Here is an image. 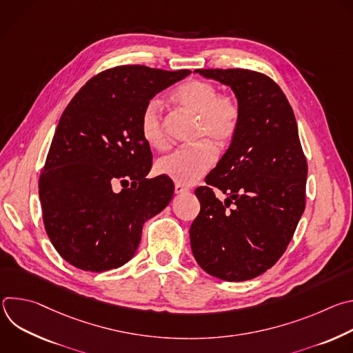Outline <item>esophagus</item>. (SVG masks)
Segmentation results:
<instances>
[{
    "label": "esophagus",
    "mask_w": 353,
    "mask_h": 353,
    "mask_svg": "<svg viewBox=\"0 0 353 353\" xmlns=\"http://www.w3.org/2000/svg\"><path fill=\"white\" fill-rule=\"evenodd\" d=\"M187 191H188V188L184 187V185H181V184H176V185H174V192H176V194H183V192H187Z\"/></svg>",
    "instance_id": "1"
}]
</instances>
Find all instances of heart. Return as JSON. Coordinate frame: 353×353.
I'll return each instance as SVG.
<instances>
[{
  "label": "heart",
  "instance_id": "1",
  "mask_svg": "<svg viewBox=\"0 0 353 353\" xmlns=\"http://www.w3.org/2000/svg\"><path fill=\"white\" fill-rule=\"evenodd\" d=\"M172 99L199 117L196 137L207 141L172 150L157 162V172L176 184L190 185L215 165L216 154L212 143L223 149L234 138L240 125L241 108L234 96L219 94V89L214 83L198 79L181 83L173 92ZM139 132L149 146L165 148L166 132L158 100L152 99L145 105L139 117Z\"/></svg>",
  "mask_w": 353,
  "mask_h": 353
}]
</instances>
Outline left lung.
<instances>
[{
	"instance_id": "left-lung-1",
	"label": "left lung",
	"mask_w": 353,
	"mask_h": 353,
	"mask_svg": "<svg viewBox=\"0 0 353 353\" xmlns=\"http://www.w3.org/2000/svg\"><path fill=\"white\" fill-rule=\"evenodd\" d=\"M232 88L241 108L230 146L195 195L190 228L198 265L229 282L253 279L285 253L306 207L307 161L282 89L250 70H195ZM226 195L225 203L212 187Z\"/></svg>"
}]
</instances>
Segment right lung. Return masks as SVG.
Listing matches in <instances>:
<instances>
[{
    "label": "right lung",
    "mask_w": 353,
    "mask_h": 353,
    "mask_svg": "<svg viewBox=\"0 0 353 353\" xmlns=\"http://www.w3.org/2000/svg\"><path fill=\"white\" fill-rule=\"evenodd\" d=\"M191 71L120 65L89 79L65 108L39 179L50 241L71 265L90 272L130 261L143 223L163 211L174 192L165 176L146 179L152 152L139 117L157 93ZM116 181L130 189L112 191Z\"/></svg>",
    "instance_id": "add662e5"
}]
</instances>
